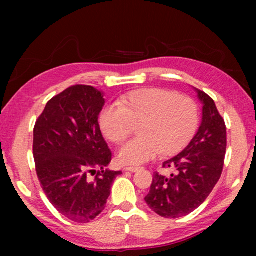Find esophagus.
Returning a JSON list of instances; mask_svg holds the SVG:
<instances>
[{
    "mask_svg": "<svg viewBox=\"0 0 256 256\" xmlns=\"http://www.w3.org/2000/svg\"><path fill=\"white\" fill-rule=\"evenodd\" d=\"M126 171H132V172H136V171L140 170V166H126Z\"/></svg>",
    "mask_w": 256,
    "mask_h": 256,
    "instance_id": "1",
    "label": "esophagus"
}]
</instances>
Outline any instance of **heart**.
<instances>
[{
	"label": "heart",
	"mask_w": 256,
	"mask_h": 256,
	"mask_svg": "<svg viewBox=\"0 0 256 256\" xmlns=\"http://www.w3.org/2000/svg\"><path fill=\"white\" fill-rule=\"evenodd\" d=\"M199 124L198 104L192 98L163 88H141L121 98L118 107L106 106L99 115L101 132L108 141L122 143L138 126V138L118 152V160L140 166L157 154L174 155L194 135Z\"/></svg>",
	"instance_id": "1"
}]
</instances>
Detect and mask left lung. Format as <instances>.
I'll use <instances>...</instances> for the list:
<instances>
[{
  "mask_svg": "<svg viewBox=\"0 0 256 256\" xmlns=\"http://www.w3.org/2000/svg\"><path fill=\"white\" fill-rule=\"evenodd\" d=\"M196 90L204 104L200 127L183 152L163 163V168H176L177 174L170 177L154 174L144 198L149 208L164 218L176 219L194 212L206 200L222 172L227 146L225 121L212 98Z\"/></svg>",
  "mask_w": 256,
  "mask_h": 256,
  "instance_id": "8db88e82",
  "label": "left lung"
}]
</instances>
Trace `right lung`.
<instances>
[{"label": "right lung", "instance_id": "right-lung-1", "mask_svg": "<svg viewBox=\"0 0 256 256\" xmlns=\"http://www.w3.org/2000/svg\"><path fill=\"white\" fill-rule=\"evenodd\" d=\"M104 104L102 93L94 87L71 86L48 101L34 128L42 188L54 208L74 222H90L104 211L112 184L122 174L104 170L112 160L98 122Z\"/></svg>", "mask_w": 256, "mask_h": 256}]
</instances>
